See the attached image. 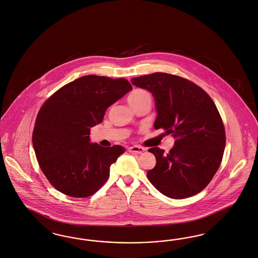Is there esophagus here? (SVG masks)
<instances>
[{"label":"esophagus","mask_w":258,"mask_h":258,"mask_svg":"<svg viewBox=\"0 0 258 258\" xmlns=\"http://www.w3.org/2000/svg\"><path fill=\"white\" fill-rule=\"evenodd\" d=\"M128 152L130 153H134V154H138V155H140V154H143L145 152L144 148H142V147H140V146H133V147H131L130 149H128Z\"/></svg>","instance_id":"1"}]
</instances>
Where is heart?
Here are the masks:
<instances>
[{
    "mask_svg": "<svg viewBox=\"0 0 258 258\" xmlns=\"http://www.w3.org/2000/svg\"><path fill=\"white\" fill-rule=\"evenodd\" d=\"M144 100H151V97H150V94L143 89H136L131 93L127 97V101L130 104L138 103Z\"/></svg>",
    "mask_w": 258,
    "mask_h": 258,
    "instance_id": "1",
    "label": "heart"
}]
</instances>
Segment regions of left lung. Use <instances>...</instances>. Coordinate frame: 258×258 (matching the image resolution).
<instances>
[{"label": "left lung", "mask_w": 258, "mask_h": 258, "mask_svg": "<svg viewBox=\"0 0 258 258\" xmlns=\"http://www.w3.org/2000/svg\"><path fill=\"white\" fill-rule=\"evenodd\" d=\"M131 82L152 93L155 130L164 128L175 139L168 154L158 147L149 150L156 159L149 180L171 199L196 195L216 174L225 151V127L215 103L200 86L175 75L154 73Z\"/></svg>", "instance_id": "8db88e82"}]
</instances>
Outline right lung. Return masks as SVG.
Returning a JSON list of instances; mask_svg holds the SVG:
<instances>
[{"instance_id": "add662e5", "label": "right lung", "mask_w": 258, "mask_h": 258, "mask_svg": "<svg viewBox=\"0 0 258 258\" xmlns=\"http://www.w3.org/2000/svg\"><path fill=\"white\" fill-rule=\"evenodd\" d=\"M124 79L83 76L62 86L37 114L32 145L43 174L56 190L74 198L96 193L109 176L110 165L124 148L90 142V127L127 92Z\"/></svg>"}]
</instances>
